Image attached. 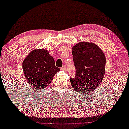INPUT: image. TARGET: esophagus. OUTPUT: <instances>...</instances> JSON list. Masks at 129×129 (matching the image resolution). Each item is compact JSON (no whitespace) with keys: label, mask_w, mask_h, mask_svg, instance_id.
Instances as JSON below:
<instances>
[{"label":"esophagus","mask_w":129,"mask_h":129,"mask_svg":"<svg viewBox=\"0 0 129 129\" xmlns=\"http://www.w3.org/2000/svg\"><path fill=\"white\" fill-rule=\"evenodd\" d=\"M66 69V66H63L61 68V69L62 70H65Z\"/></svg>","instance_id":"obj_1"}]
</instances>
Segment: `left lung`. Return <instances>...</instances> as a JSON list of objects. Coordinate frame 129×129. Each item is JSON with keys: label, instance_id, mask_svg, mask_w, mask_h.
I'll return each mask as SVG.
<instances>
[{"label": "left lung", "instance_id": "1", "mask_svg": "<svg viewBox=\"0 0 129 129\" xmlns=\"http://www.w3.org/2000/svg\"><path fill=\"white\" fill-rule=\"evenodd\" d=\"M75 76L70 78L74 90L82 94L90 93L103 81L106 58L100 48L94 43H79L72 48Z\"/></svg>", "mask_w": 129, "mask_h": 129}]
</instances>
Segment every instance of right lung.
<instances>
[{"mask_svg":"<svg viewBox=\"0 0 129 129\" xmlns=\"http://www.w3.org/2000/svg\"><path fill=\"white\" fill-rule=\"evenodd\" d=\"M22 67L26 81L40 90L49 85L54 75L60 70L55 66L49 52L44 49L31 52L23 61Z\"/></svg>","mask_w":129,"mask_h":129,"instance_id":"1","label":"right lung"}]
</instances>
